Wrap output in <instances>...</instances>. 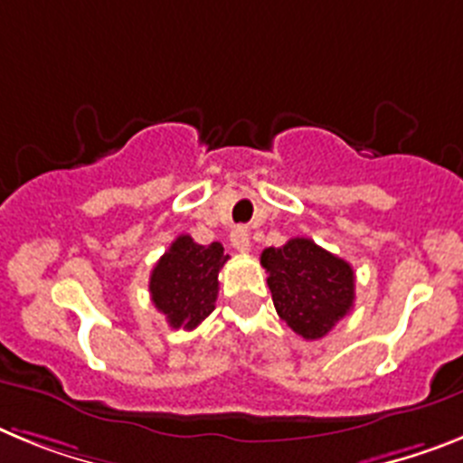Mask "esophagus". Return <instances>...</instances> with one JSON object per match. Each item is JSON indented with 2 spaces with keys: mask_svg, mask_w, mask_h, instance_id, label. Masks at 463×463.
<instances>
[{
  "mask_svg": "<svg viewBox=\"0 0 463 463\" xmlns=\"http://www.w3.org/2000/svg\"><path fill=\"white\" fill-rule=\"evenodd\" d=\"M231 244L237 251H249L251 247V240H249V231L244 226H235L231 231Z\"/></svg>",
  "mask_w": 463,
  "mask_h": 463,
  "instance_id": "obj_1",
  "label": "esophagus"
}]
</instances>
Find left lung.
<instances>
[{
  "mask_svg": "<svg viewBox=\"0 0 463 463\" xmlns=\"http://www.w3.org/2000/svg\"><path fill=\"white\" fill-rule=\"evenodd\" d=\"M277 315L305 340H319L354 305V270L307 237L260 254Z\"/></svg>",
  "mask_w": 463,
  "mask_h": 463,
  "instance_id": "left-lung-1",
  "label": "left lung"
}]
</instances>
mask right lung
<instances>
[{"instance_id": "obj_1", "label": "right lung", "mask_w": 463, "mask_h": 463, "mask_svg": "<svg viewBox=\"0 0 463 463\" xmlns=\"http://www.w3.org/2000/svg\"><path fill=\"white\" fill-rule=\"evenodd\" d=\"M228 256L223 244H198L191 235H179L151 270L148 291L156 309L172 328L193 331L214 312L219 296V270Z\"/></svg>"}]
</instances>
